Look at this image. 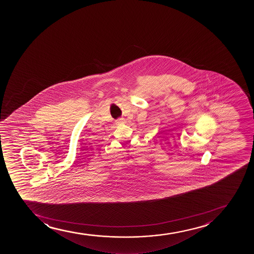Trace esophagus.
<instances>
[{"label":"esophagus","instance_id":"obj_1","mask_svg":"<svg viewBox=\"0 0 254 254\" xmlns=\"http://www.w3.org/2000/svg\"><path fill=\"white\" fill-rule=\"evenodd\" d=\"M124 118H118V120H116V124L117 125H121V124H123L124 123Z\"/></svg>","mask_w":254,"mask_h":254}]
</instances>
